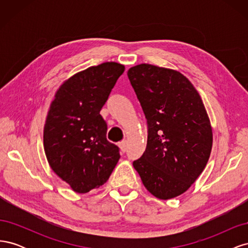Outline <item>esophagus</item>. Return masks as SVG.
<instances>
[{"instance_id": "1", "label": "esophagus", "mask_w": 248, "mask_h": 248, "mask_svg": "<svg viewBox=\"0 0 248 248\" xmlns=\"http://www.w3.org/2000/svg\"><path fill=\"white\" fill-rule=\"evenodd\" d=\"M126 147H127V141L126 140H122V141L119 142V148L121 149L122 152L126 151Z\"/></svg>"}]
</instances>
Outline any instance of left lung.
Returning <instances> with one entry per match:
<instances>
[{"mask_svg": "<svg viewBox=\"0 0 248 248\" xmlns=\"http://www.w3.org/2000/svg\"><path fill=\"white\" fill-rule=\"evenodd\" d=\"M127 76L149 126L146 150L133 167L155 198H176L196 182L211 154L206 108L190 80L177 70L139 64Z\"/></svg>", "mask_w": 248, "mask_h": 248, "instance_id": "obj_1", "label": "left lung"}]
</instances>
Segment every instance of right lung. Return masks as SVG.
I'll return each instance as SVG.
<instances>
[{
	"label": "right lung",
	"instance_id": "right-lung-1",
	"mask_svg": "<svg viewBox=\"0 0 248 248\" xmlns=\"http://www.w3.org/2000/svg\"><path fill=\"white\" fill-rule=\"evenodd\" d=\"M124 70L116 62L89 67L64 80L49 104L44 152L55 174L78 193L99 188L120 159L100 110Z\"/></svg>",
	"mask_w": 248,
	"mask_h": 248
}]
</instances>
